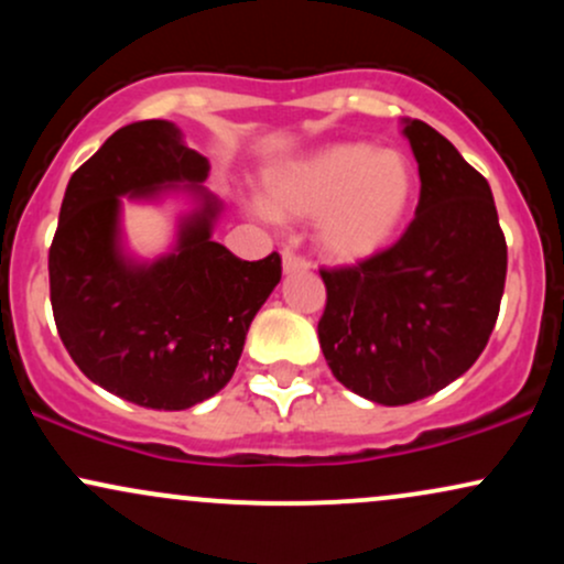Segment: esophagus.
<instances>
[{
    "label": "esophagus",
    "mask_w": 564,
    "mask_h": 564,
    "mask_svg": "<svg viewBox=\"0 0 564 564\" xmlns=\"http://www.w3.org/2000/svg\"><path fill=\"white\" fill-rule=\"evenodd\" d=\"M310 262L304 260V257L294 254V251H283V273H302V270H307Z\"/></svg>",
    "instance_id": "1"
}]
</instances>
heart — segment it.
<instances>
[{
    "label": "heart",
    "mask_w": 564,
    "mask_h": 564,
    "mask_svg": "<svg viewBox=\"0 0 564 564\" xmlns=\"http://www.w3.org/2000/svg\"><path fill=\"white\" fill-rule=\"evenodd\" d=\"M405 153L371 142H334L264 174L262 217H315V243L334 262H364L403 230L416 198Z\"/></svg>",
    "instance_id": "1"
}]
</instances>
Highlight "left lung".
Here are the masks:
<instances>
[{
  "instance_id": "1",
  "label": "left lung",
  "mask_w": 564,
  "mask_h": 564,
  "mask_svg": "<svg viewBox=\"0 0 564 564\" xmlns=\"http://www.w3.org/2000/svg\"><path fill=\"white\" fill-rule=\"evenodd\" d=\"M403 124L422 177L416 217L371 260L321 270L326 364L347 390L381 405L416 403L469 371L507 281L488 180L437 129Z\"/></svg>"
}]
</instances>
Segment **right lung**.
<instances>
[{
    "label": "right lung",
    "mask_w": 564,
    "mask_h": 564,
    "mask_svg": "<svg viewBox=\"0 0 564 564\" xmlns=\"http://www.w3.org/2000/svg\"><path fill=\"white\" fill-rule=\"evenodd\" d=\"M209 161L164 119L134 121L70 174L50 246L57 334L87 379L156 411H183L228 384L246 332L281 281V254L238 260L212 241L219 200ZM186 185L183 186L182 183ZM187 189L199 209L156 263L120 249V196Z\"/></svg>",
    "instance_id": "right-lung-1"
}]
</instances>
